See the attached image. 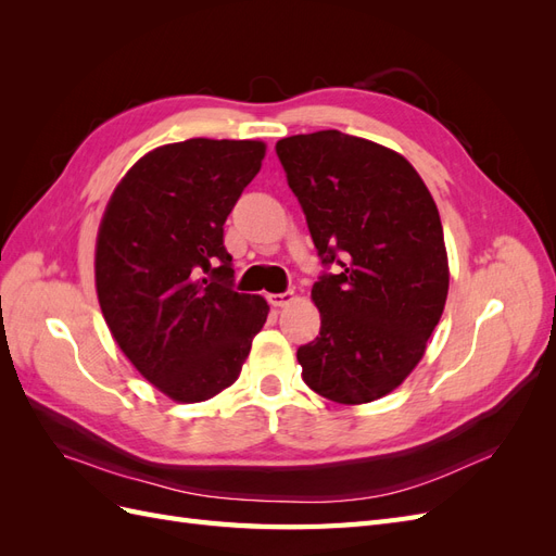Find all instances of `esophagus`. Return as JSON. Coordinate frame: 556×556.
I'll return each instance as SVG.
<instances>
[{"instance_id": "obj_1", "label": "esophagus", "mask_w": 556, "mask_h": 556, "mask_svg": "<svg viewBox=\"0 0 556 556\" xmlns=\"http://www.w3.org/2000/svg\"><path fill=\"white\" fill-rule=\"evenodd\" d=\"M268 304L276 306V308H282V306H290L294 301V292L288 290V292H280V294H268Z\"/></svg>"}]
</instances>
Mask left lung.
<instances>
[{
	"instance_id": "left-lung-1",
	"label": "left lung",
	"mask_w": 556,
	"mask_h": 556,
	"mask_svg": "<svg viewBox=\"0 0 556 556\" xmlns=\"http://www.w3.org/2000/svg\"><path fill=\"white\" fill-rule=\"evenodd\" d=\"M276 153L323 266L313 285L319 336L296 350L313 392L345 406L376 401L422 359L447 299L435 201L394 150L339 129L280 139Z\"/></svg>"
}]
</instances>
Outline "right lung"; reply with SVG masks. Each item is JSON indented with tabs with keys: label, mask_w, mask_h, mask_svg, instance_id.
Wrapping results in <instances>:
<instances>
[{
	"label": "right lung",
	"mask_w": 556,
	"mask_h": 556,
	"mask_svg": "<svg viewBox=\"0 0 556 556\" xmlns=\"http://www.w3.org/2000/svg\"><path fill=\"white\" fill-rule=\"evenodd\" d=\"M262 141L188 139L150 150L117 182L97 233L99 306L160 392L206 401L239 378L268 304L231 288L225 220L257 176Z\"/></svg>",
	"instance_id": "1"
}]
</instances>
